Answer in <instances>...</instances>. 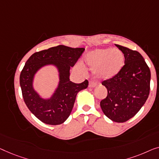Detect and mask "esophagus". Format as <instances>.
<instances>
[{
    "label": "esophagus",
    "instance_id": "esophagus-1",
    "mask_svg": "<svg viewBox=\"0 0 159 159\" xmlns=\"http://www.w3.org/2000/svg\"><path fill=\"white\" fill-rule=\"evenodd\" d=\"M96 86H97V84H96V83H94V82L89 83V88H95Z\"/></svg>",
    "mask_w": 159,
    "mask_h": 159
}]
</instances>
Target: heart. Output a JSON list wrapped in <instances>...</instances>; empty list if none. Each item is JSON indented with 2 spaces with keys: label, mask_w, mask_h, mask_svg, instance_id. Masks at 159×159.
<instances>
[{
  "label": "heart",
  "mask_w": 159,
  "mask_h": 159,
  "mask_svg": "<svg viewBox=\"0 0 159 159\" xmlns=\"http://www.w3.org/2000/svg\"><path fill=\"white\" fill-rule=\"evenodd\" d=\"M85 62L98 76L110 79L119 74L125 65V55L118 49H96L87 53Z\"/></svg>",
  "instance_id": "b5f03b06"
}]
</instances>
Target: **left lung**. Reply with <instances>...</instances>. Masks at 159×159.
I'll return each instance as SVG.
<instances>
[{
  "label": "left lung",
  "instance_id": "obj_1",
  "mask_svg": "<svg viewBox=\"0 0 159 159\" xmlns=\"http://www.w3.org/2000/svg\"><path fill=\"white\" fill-rule=\"evenodd\" d=\"M125 55V66L119 74L102 82L107 97L100 102L103 112L116 122L134 117L148 97L151 71L137 51L116 44Z\"/></svg>",
  "mask_w": 159,
  "mask_h": 159
}]
</instances>
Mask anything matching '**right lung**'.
<instances>
[{
  "label": "right lung",
  "mask_w": 159,
  "mask_h": 159,
  "mask_svg": "<svg viewBox=\"0 0 159 159\" xmlns=\"http://www.w3.org/2000/svg\"><path fill=\"white\" fill-rule=\"evenodd\" d=\"M84 50L58 45L34 53L26 62L20 74L22 95L31 112L44 123H63L70 115L78 93L88 87L87 80L80 84L70 80V68L74 66ZM47 66L57 69L59 80L52 94L43 98L34 89V81L38 71Z\"/></svg>",
  "instance_id": "1"
}]
</instances>
